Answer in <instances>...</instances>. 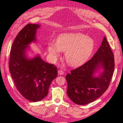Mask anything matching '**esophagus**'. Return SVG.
Returning <instances> with one entry per match:
<instances>
[{
	"label": "esophagus",
	"instance_id": "esophagus-1",
	"mask_svg": "<svg viewBox=\"0 0 123 123\" xmlns=\"http://www.w3.org/2000/svg\"><path fill=\"white\" fill-rule=\"evenodd\" d=\"M58 74L59 75H63L64 74V72L62 70H58Z\"/></svg>",
	"mask_w": 123,
	"mask_h": 123
}]
</instances>
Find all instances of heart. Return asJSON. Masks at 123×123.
Segmentation results:
<instances>
[{
    "instance_id": "heart-1",
    "label": "heart",
    "mask_w": 123,
    "mask_h": 123,
    "mask_svg": "<svg viewBox=\"0 0 123 123\" xmlns=\"http://www.w3.org/2000/svg\"><path fill=\"white\" fill-rule=\"evenodd\" d=\"M94 41L82 33H66L60 35L57 43L50 42L48 50L53 59L59 56L60 52H65L67 63L73 67L80 66L85 63L94 50Z\"/></svg>"
}]
</instances>
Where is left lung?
<instances>
[{
  "label": "left lung",
  "instance_id": "left-lung-1",
  "mask_svg": "<svg viewBox=\"0 0 123 123\" xmlns=\"http://www.w3.org/2000/svg\"><path fill=\"white\" fill-rule=\"evenodd\" d=\"M101 68H103V72L98 77H94L96 70ZM114 69L113 52L104 37L100 47L93 57L66 75L68 97L80 105L95 101L107 89Z\"/></svg>",
  "mask_w": 123,
  "mask_h": 123
}]
</instances>
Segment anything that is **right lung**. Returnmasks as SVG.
<instances>
[{"label": "right lung", "instance_id": "1", "mask_svg": "<svg viewBox=\"0 0 123 123\" xmlns=\"http://www.w3.org/2000/svg\"><path fill=\"white\" fill-rule=\"evenodd\" d=\"M39 25L28 24L14 39L10 51L9 70L17 90L31 101L42 100L48 93L52 81L57 75L56 67L42 60L39 56L29 59L26 49L36 41V32Z\"/></svg>", "mask_w": 123, "mask_h": 123}]
</instances>
